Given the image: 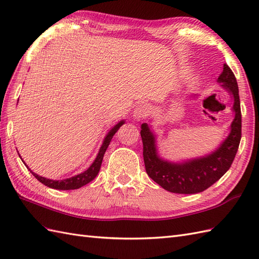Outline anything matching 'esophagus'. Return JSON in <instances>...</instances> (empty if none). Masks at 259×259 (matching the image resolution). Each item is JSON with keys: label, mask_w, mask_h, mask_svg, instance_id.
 Listing matches in <instances>:
<instances>
[{"label": "esophagus", "mask_w": 259, "mask_h": 259, "mask_svg": "<svg viewBox=\"0 0 259 259\" xmlns=\"http://www.w3.org/2000/svg\"><path fill=\"white\" fill-rule=\"evenodd\" d=\"M150 108L148 105H140L135 109V118L138 120H142L149 116Z\"/></svg>", "instance_id": "34e87169"}]
</instances>
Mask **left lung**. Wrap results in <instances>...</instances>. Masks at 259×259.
I'll use <instances>...</instances> for the list:
<instances>
[{"instance_id": "obj_1", "label": "left lung", "mask_w": 259, "mask_h": 259, "mask_svg": "<svg viewBox=\"0 0 259 259\" xmlns=\"http://www.w3.org/2000/svg\"><path fill=\"white\" fill-rule=\"evenodd\" d=\"M219 81L234 97L233 109L235 111V118L231 125L230 136L212 154L181 164L162 160L155 150L153 134L147 123L141 125L143 160L148 176L172 193L195 194L205 191L224 176L235 159L242 138V112L236 78L226 64L219 76Z\"/></svg>"}]
</instances>
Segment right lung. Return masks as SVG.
<instances>
[{
	"instance_id": "obj_1",
	"label": "right lung",
	"mask_w": 259,
	"mask_h": 259,
	"mask_svg": "<svg viewBox=\"0 0 259 259\" xmlns=\"http://www.w3.org/2000/svg\"><path fill=\"white\" fill-rule=\"evenodd\" d=\"M123 121H120L118 124H116L115 127H113L110 131L109 134L107 135V137L105 138L104 143H102V146L99 150V153L97 155V158L94 161V163L89 166V169L86 170L83 173L78 174V176H75L73 178H69V179H65V180H61V181H54V180H50V179H46L43 177H39L37 174H35L34 172H32L33 176L38 180L40 183H43L44 185L48 186V188H52V189H56V190H76V189H79L81 186L88 184L89 182H92L93 180L97 177V174L100 170V166H101V162L102 159H104V154L106 152V150L109 146V143L112 139V137L115 136L116 132L118 131V129L121 127L123 124ZM28 169V167H27Z\"/></svg>"
}]
</instances>
